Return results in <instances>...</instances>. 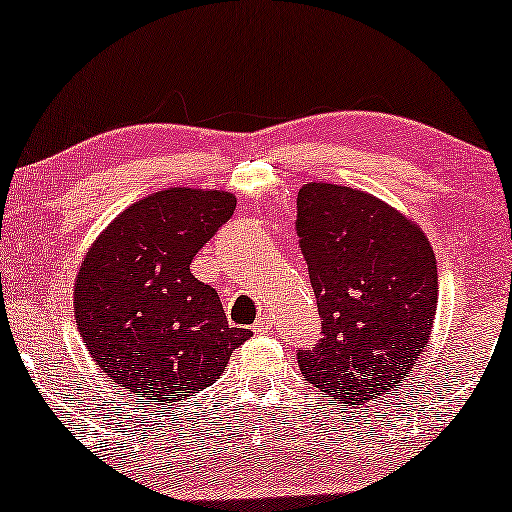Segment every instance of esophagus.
I'll return each instance as SVG.
<instances>
[{
	"label": "esophagus",
	"mask_w": 512,
	"mask_h": 512,
	"mask_svg": "<svg viewBox=\"0 0 512 512\" xmlns=\"http://www.w3.org/2000/svg\"><path fill=\"white\" fill-rule=\"evenodd\" d=\"M251 329H254L256 334H267V332H270V329H272V318L267 316V313H263V316L256 318L254 327H251Z\"/></svg>",
	"instance_id": "34e87169"
}]
</instances>
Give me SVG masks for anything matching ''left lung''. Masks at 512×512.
I'll return each instance as SVG.
<instances>
[{
  "mask_svg": "<svg viewBox=\"0 0 512 512\" xmlns=\"http://www.w3.org/2000/svg\"><path fill=\"white\" fill-rule=\"evenodd\" d=\"M295 229L322 322L316 348L297 352L304 377L352 407L398 389L437 313L426 233L377 196L332 183L302 187Z\"/></svg>",
  "mask_w": 512,
  "mask_h": 512,
  "instance_id": "obj_1",
  "label": "left lung"
}]
</instances>
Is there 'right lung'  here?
<instances>
[{"instance_id":"right-lung-1","label":"right lung","mask_w":512,"mask_h":512,"mask_svg":"<svg viewBox=\"0 0 512 512\" xmlns=\"http://www.w3.org/2000/svg\"><path fill=\"white\" fill-rule=\"evenodd\" d=\"M233 210L229 192L169 187L125 208L86 251L77 329L100 371L141 403L178 405L210 387L251 336L190 272Z\"/></svg>"}]
</instances>
